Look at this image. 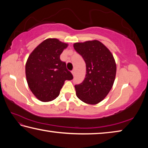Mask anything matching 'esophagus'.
<instances>
[{
  "mask_svg": "<svg viewBox=\"0 0 148 148\" xmlns=\"http://www.w3.org/2000/svg\"><path fill=\"white\" fill-rule=\"evenodd\" d=\"M71 72H72V75H73V76H74V74H75V71H74V70H73V71H71Z\"/></svg>",
  "mask_w": 148,
  "mask_h": 148,
  "instance_id": "esophagus-1",
  "label": "esophagus"
}]
</instances>
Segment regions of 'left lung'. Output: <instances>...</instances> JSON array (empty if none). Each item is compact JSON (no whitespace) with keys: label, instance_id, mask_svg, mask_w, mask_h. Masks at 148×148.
Returning <instances> with one entry per match:
<instances>
[{"label":"left lung","instance_id":"1","mask_svg":"<svg viewBox=\"0 0 148 148\" xmlns=\"http://www.w3.org/2000/svg\"><path fill=\"white\" fill-rule=\"evenodd\" d=\"M74 48L86 64V77L75 85L77 98L89 104H96L108 94L116 74V64L110 50L98 40L75 43Z\"/></svg>","mask_w":148,"mask_h":148}]
</instances>
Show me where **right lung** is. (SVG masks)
Wrapping results in <instances>:
<instances>
[{
	"label": "right lung",
	"mask_w": 148,
	"mask_h": 148,
	"mask_svg": "<svg viewBox=\"0 0 148 148\" xmlns=\"http://www.w3.org/2000/svg\"><path fill=\"white\" fill-rule=\"evenodd\" d=\"M68 44L56 38L45 40L30 55L25 66L27 84L35 97L42 102L59 96L65 80L73 76L66 69L60 55Z\"/></svg>",
	"instance_id": "1"
}]
</instances>
